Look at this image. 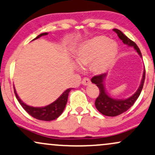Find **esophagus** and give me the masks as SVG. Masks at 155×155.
Listing matches in <instances>:
<instances>
[{"label": "esophagus", "instance_id": "obj_1", "mask_svg": "<svg viewBox=\"0 0 155 155\" xmlns=\"http://www.w3.org/2000/svg\"><path fill=\"white\" fill-rule=\"evenodd\" d=\"M82 84L83 85H88L91 84V80L88 78H84L82 80Z\"/></svg>", "mask_w": 155, "mask_h": 155}]
</instances>
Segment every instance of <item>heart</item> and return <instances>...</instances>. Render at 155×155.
Returning <instances> with one entry per match:
<instances>
[{
  "mask_svg": "<svg viewBox=\"0 0 155 155\" xmlns=\"http://www.w3.org/2000/svg\"><path fill=\"white\" fill-rule=\"evenodd\" d=\"M117 45L104 36H96L83 43L78 50L76 61L83 67L91 64L96 73H102L112 66L117 54Z\"/></svg>",
  "mask_w": 155,
  "mask_h": 155,
  "instance_id": "1",
  "label": "heart"
}]
</instances>
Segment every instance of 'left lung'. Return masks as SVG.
<instances>
[{
	"mask_svg": "<svg viewBox=\"0 0 155 155\" xmlns=\"http://www.w3.org/2000/svg\"><path fill=\"white\" fill-rule=\"evenodd\" d=\"M114 32H115L119 37L120 39L123 41L124 44L128 45V46H133L136 49V51L139 54L141 57H142L141 53L140 51V49L137 45L132 41L131 40L129 39L126 35H125L120 30L117 29H114ZM107 74L104 73L99 74V75L94 76L91 79V82L94 84H96L97 87L99 89V95L96 98L95 101V106L99 112H101L104 115L110 116V117H114L121 114L123 112H126L128 109H130L135 101L137 100L138 98L141 94V90H142L143 86V83L145 80V69L143 73V78L141 80V85L139 88L136 91V92L134 95L126 99L118 100L114 99L111 98L108 94L106 92L104 85V81L106 78Z\"/></svg>",
	"mask_w": 155,
	"mask_h": 155,
	"instance_id": "8db88e82",
	"label": "left lung"
}]
</instances>
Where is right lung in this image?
Instances as JSON below:
<instances>
[{"instance_id": "1", "label": "right lung", "mask_w": 155, "mask_h": 155, "mask_svg": "<svg viewBox=\"0 0 155 155\" xmlns=\"http://www.w3.org/2000/svg\"><path fill=\"white\" fill-rule=\"evenodd\" d=\"M48 35L47 32H44V33L40 34L39 35L37 36L34 40L38 39L40 37L43 35ZM14 89V94L17 99L18 101H19L20 104L21 105V107H23V109L25 110L29 114H30L32 117H33L35 119L40 120H43V121H51L53 120H55L57 117H59L61 115V113L63 112L64 110L65 107H66L67 102V99H68V95L69 93L71 91V88H68L67 90L65 91L64 92L59 96V99L56 100L54 102L51 104L48 105V106H45L44 107H30L27 105L26 104H25L19 99V97L18 96L17 94H16L15 88Z\"/></svg>"}]
</instances>
